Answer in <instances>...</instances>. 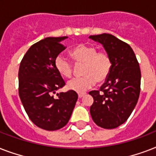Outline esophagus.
I'll return each mask as SVG.
<instances>
[{"label":"esophagus","instance_id":"34e87169","mask_svg":"<svg viewBox=\"0 0 156 156\" xmlns=\"http://www.w3.org/2000/svg\"><path fill=\"white\" fill-rule=\"evenodd\" d=\"M78 98H79V99H82V98L84 97V96H85V95H86V93H84V92H80V93H78Z\"/></svg>","mask_w":156,"mask_h":156}]
</instances>
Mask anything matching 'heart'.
<instances>
[{
	"instance_id": "b5f03b06",
	"label": "heart",
	"mask_w": 156,
	"mask_h": 156,
	"mask_svg": "<svg viewBox=\"0 0 156 156\" xmlns=\"http://www.w3.org/2000/svg\"><path fill=\"white\" fill-rule=\"evenodd\" d=\"M70 54L76 64H83V76L68 82L69 89L83 92L92 87L97 81L102 83L108 78L112 69V60L107 52H97V48L92 45L80 44L73 48ZM55 67L64 78H69L73 75V64L61 54L55 60Z\"/></svg>"
}]
</instances>
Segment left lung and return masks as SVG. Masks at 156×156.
<instances>
[{"mask_svg":"<svg viewBox=\"0 0 156 156\" xmlns=\"http://www.w3.org/2000/svg\"><path fill=\"white\" fill-rule=\"evenodd\" d=\"M103 45L112 60V69L100 90L90 94L94 99L90 112L93 121L104 129H114L125 123L138 103L141 71L133 49L110 34L90 35Z\"/></svg>","mask_w":156,"mask_h":156,"instance_id":"left-lung-1","label":"left lung"}]
</instances>
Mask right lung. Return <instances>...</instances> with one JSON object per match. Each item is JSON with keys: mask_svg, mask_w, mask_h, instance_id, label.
<instances>
[{"mask_svg": "<svg viewBox=\"0 0 156 156\" xmlns=\"http://www.w3.org/2000/svg\"><path fill=\"white\" fill-rule=\"evenodd\" d=\"M63 37H48L35 43L21 61L18 93L26 112L33 123L46 130H56L68 123L78 100L74 90L57 93L65 81L55 67L56 56L66 47Z\"/></svg>", "mask_w": 156, "mask_h": 156, "instance_id": "obj_1", "label": "right lung"}]
</instances>
